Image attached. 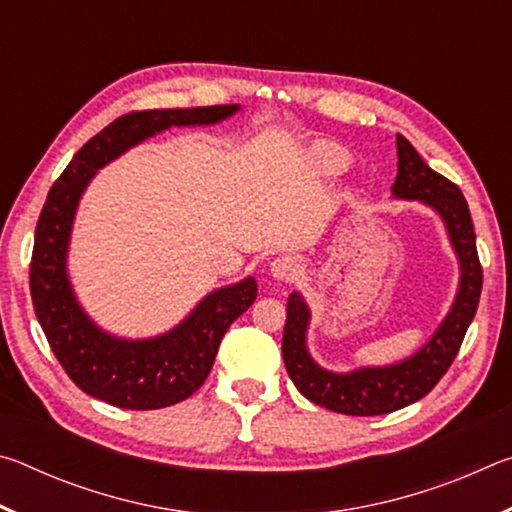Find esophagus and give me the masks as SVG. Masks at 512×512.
Instances as JSON below:
<instances>
[{"mask_svg":"<svg viewBox=\"0 0 512 512\" xmlns=\"http://www.w3.org/2000/svg\"><path fill=\"white\" fill-rule=\"evenodd\" d=\"M300 268L302 266L298 262V257L280 255V257H275L271 264H268V273H271L275 280H280V282H291L300 275Z\"/></svg>","mask_w":512,"mask_h":512,"instance_id":"esophagus-1","label":"esophagus"}]
</instances>
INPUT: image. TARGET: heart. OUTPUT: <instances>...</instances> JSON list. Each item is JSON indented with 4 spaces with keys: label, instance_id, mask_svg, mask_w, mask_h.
I'll list each match as a JSON object with an SVG mask.
<instances>
[{
    "label": "heart",
    "instance_id": "b5f03b06",
    "mask_svg": "<svg viewBox=\"0 0 512 512\" xmlns=\"http://www.w3.org/2000/svg\"><path fill=\"white\" fill-rule=\"evenodd\" d=\"M307 167L316 173L318 178H336L350 167L352 155L336 142H314L305 153Z\"/></svg>",
    "mask_w": 512,
    "mask_h": 512
}]
</instances>
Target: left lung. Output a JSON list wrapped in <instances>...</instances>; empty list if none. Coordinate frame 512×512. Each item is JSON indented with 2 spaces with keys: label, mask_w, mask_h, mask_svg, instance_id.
Segmentation results:
<instances>
[{
  "label": "left lung",
  "mask_w": 512,
  "mask_h": 512,
  "mask_svg": "<svg viewBox=\"0 0 512 512\" xmlns=\"http://www.w3.org/2000/svg\"><path fill=\"white\" fill-rule=\"evenodd\" d=\"M391 196L395 201H418L440 216L458 262V287L445 318L411 357L345 372L329 370L311 357V309L300 291L291 293L282 336L284 366L309 402L343 415H384L422 400L452 366L479 307L483 273L470 207L461 189L433 171L402 135H397V178Z\"/></svg>",
  "instance_id": "obj_1"
}]
</instances>
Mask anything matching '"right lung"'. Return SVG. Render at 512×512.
Segmentation results:
<instances>
[{"label": "right lung", "mask_w": 512, "mask_h": 512, "mask_svg": "<svg viewBox=\"0 0 512 512\" xmlns=\"http://www.w3.org/2000/svg\"><path fill=\"white\" fill-rule=\"evenodd\" d=\"M239 110V103H230L119 117L74 155L51 187L36 225L31 298L51 350L83 393L133 411L164 409L187 400L210 375L223 334L255 302L257 282L246 275L207 293L167 332L128 339L103 329L85 311L69 277L76 210L99 169L169 128L214 126Z\"/></svg>", "instance_id": "add662e5"}]
</instances>
